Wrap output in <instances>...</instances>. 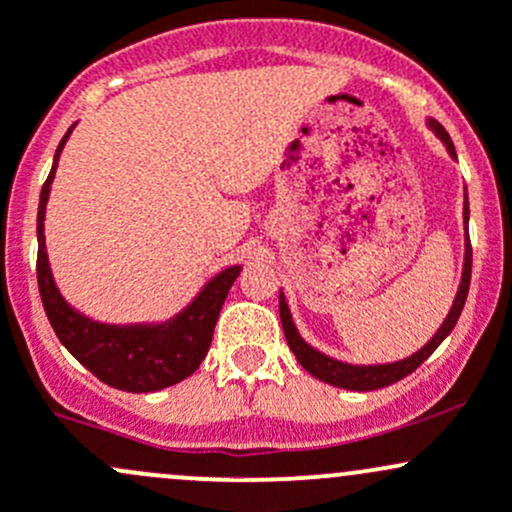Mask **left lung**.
I'll return each mask as SVG.
<instances>
[{
	"instance_id": "obj_1",
	"label": "left lung",
	"mask_w": 512,
	"mask_h": 512,
	"mask_svg": "<svg viewBox=\"0 0 512 512\" xmlns=\"http://www.w3.org/2000/svg\"><path fill=\"white\" fill-rule=\"evenodd\" d=\"M427 126H430L434 134H437L439 139H442V144L447 146L449 156L456 158L454 144H452V139H449L447 131H444V126L434 122V119H427ZM464 224H469V200L464 202ZM469 283H471V241H469V227H466L464 273H461L459 290H456L454 305H452V310H449L447 320L442 322V327L437 329V334H434L430 342L422 346V349L417 351V354H412V356H408V359H403V361H395V364L354 366V364H344V361H337V359H329V356L322 354V351L312 349V346L300 337L298 327H295V324H293V315H290L288 302H285V295L283 293H280V305H278L280 307V322H283L285 339H288V346H290V351H293V354H295V359H298V364L305 368L307 373H312V376H315V378H320V381L329 383V386L346 388V390L386 388V386H393V383H398L400 378L410 376V373L415 371V368L420 366L422 361H427V356H430L432 351L437 349V346L449 337V332H452V329H454L456 320H459L461 310H464L466 295H469Z\"/></svg>"
}]
</instances>
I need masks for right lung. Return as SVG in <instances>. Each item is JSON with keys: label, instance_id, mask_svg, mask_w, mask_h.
Returning <instances> with one entry per match:
<instances>
[{"label": "right lung", "instance_id": "add662e5", "mask_svg": "<svg viewBox=\"0 0 512 512\" xmlns=\"http://www.w3.org/2000/svg\"><path fill=\"white\" fill-rule=\"evenodd\" d=\"M73 129L75 124L65 131L63 141L56 148L53 168L43 183L41 202H38L36 278L43 310L60 344L107 386L126 393H151V390L175 386L195 373L210 351L219 310L227 300L229 288L239 278L241 266H229L217 273L183 312L161 324H104L70 307L53 280L43 219H46V202L56 178L58 158Z\"/></svg>", "mask_w": 512, "mask_h": 512}]
</instances>
